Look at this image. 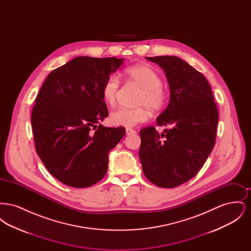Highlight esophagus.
Wrapping results in <instances>:
<instances>
[{"instance_id": "1", "label": "esophagus", "mask_w": 251, "mask_h": 251, "mask_svg": "<svg viewBox=\"0 0 251 251\" xmlns=\"http://www.w3.org/2000/svg\"><path fill=\"white\" fill-rule=\"evenodd\" d=\"M134 133H135V131L132 130L131 128H127L126 129V134L127 135H131V134H134Z\"/></svg>"}]
</instances>
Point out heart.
<instances>
[{"instance_id": "b5f03b06", "label": "heart", "mask_w": 251, "mask_h": 251, "mask_svg": "<svg viewBox=\"0 0 251 251\" xmlns=\"http://www.w3.org/2000/svg\"><path fill=\"white\" fill-rule=\"evenodd\" d=\"M124 73L130 83L141 88L136 100V105L139 107L120 108L110 115V121L113 125L130 128L149 120L151 109L153 112L162 111L167 104L168 92L162 84L160 74L147 65L131 66ZM120 88V79L115 75L109 76L102 84V98L109 105L116 103Z\"/></svg>"}]
</instances>
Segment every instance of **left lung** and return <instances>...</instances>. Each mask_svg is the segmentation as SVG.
<instances>
[{
	"label": "left lung",
	"instance_id": "obj_1",
	"mask_svg": "<svg viewBox=\"0 0 251 251\" xmlns=\"http://www.w3.org/2000/svg\"><path fill=\"white\" fill-rule=\"evenodd\" d=\"M147 59L166 72L170 90L167 107L153 126L140 130L139 158L146 178L163 188H174L198 174L215 144L218 123L211 86L202 73L177 56Z\"/></svg>",
	"mask_w": 251,
	"mask_h": 251
}]
</instances>
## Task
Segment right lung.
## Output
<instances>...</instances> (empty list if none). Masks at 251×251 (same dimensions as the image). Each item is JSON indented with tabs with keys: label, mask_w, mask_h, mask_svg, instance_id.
<instances>
[{
	"label": "right lung",
	"mask_w": 251,
	"mask_h": 251,
	"mask_svg": "<svg viewBox=\"0 0 251 251\" xmlns=\"http://www.w3.org/2000/svg\"><path fill=\"white\" fill-rule=\"evenodd\" d=\"M123 60L75 57L50 72L36 96L31 116L36 152L66 185L84 188L102 179L110 151L126 132L100 124L109 114L102 84Z\"/></svg>",
	"instance_id": "right-lung-1"
}]
</instances>
